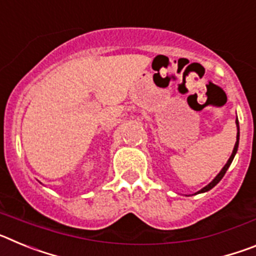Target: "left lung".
Returning a JSON list of instances; mask_svg holds the SVG:
<instances>
[{
  "label": "left lung",
  "instance_id": "8db88e82",
  "mask_svg": "<svg viewBox=\"0 0 256 256\" xmlns=\"http://www.w3.org/2000/svg\"><path fill=\"white\" fill-rule=\"evenodd\" d=\"M236 126H237L236 144H234V151H232V154H230V159H228V162H226V165H224V166H223V168H222V170L219 172L218 174H216V177L214 178V180H212V182H210L209 184H208V186H205L204 188H201L200 191H198V192H196V194H202V192H208V191H210V190H212V187H214V186H216V184H218V183L220 182V180H222V178L224 177L226 172H227V169L230 168V165L232 164V162H234V155H236V154H237V150H238V142H240V126H238V119H237V118H236ZM196 194H195V195H196Z\"/></svg>",
  "mask_w": 256,
  "mask_h": 256
}]
</instances>
